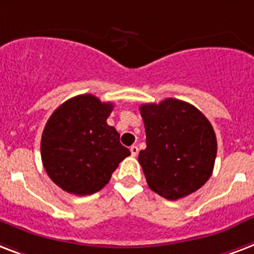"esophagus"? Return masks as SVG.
<instances>
[{
	"label": "esophagus",
	"mask_w": 254,
	"mask_h": 254,
	"mask_svg": "<svg viewBox=\"0 0 254 254\" xmlns=\"http://www.w3.org/2000/svg\"><path fill=\"white\" fill-rule=\"evenodd\" d=\"M129 151H131V155H132V156H137V154H139V148H137V145H131Z\"/></svg>",
	"instance_id": "esophagus-1"
}]
</instances>
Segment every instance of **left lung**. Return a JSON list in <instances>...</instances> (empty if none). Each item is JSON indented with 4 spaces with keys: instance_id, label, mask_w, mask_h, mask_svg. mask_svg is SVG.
<instances>
[{
    "instance_id": "obj_1",
    "label": "left lung",
    "mask_w": 254,
    "mask_h": 254,
    "mask_svg": "<svg viewBox=\"0 0 254 254\" xmlns=\"http://www.w3.org/2000/svg\"><path fill=\"white\" fill-rule=\"evenodd\" d=\"M147 148L139 152L151 190L168 200L201 188L215 166L217 140L207 118L194 106L168 98L140 106Z\"/></svg>"
}]
</instances>
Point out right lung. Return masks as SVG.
Returning <instances> with one entry per match:
<instances>
[{
    "instance_id": "obj_1",
    "label": "right lung",
    "mask_w": 254,
    "mask_h": 254,
    "mask_svg": "<svg viewBox=\"0 0 254 254\" xmlns=\"http://www.w3.org/2000/svg\"><path fill=\"white\" fill-rule=\"evenodd\" d=\"M113 109V103L83 94L66 100L49 118L41 158L49 178L68 193L86 196L100 190L131 155L119 141V132L107 125Z\"/></svg>"
}]
</instances>
